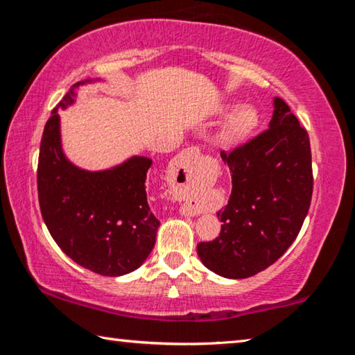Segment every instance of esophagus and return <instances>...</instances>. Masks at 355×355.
<instances>
[{"label": "esophagus", "mask_w": 355, "mask_h": 355, "mask_svg": "<svg viewBox=\"0 0 355 355\" xmlns=\"http://www.w3.org/2000/svg\"><path fill=\"white\" fill-rule=\"evenodd\" d=\"M199 158H200V150L197 147H191V148L183 150L180 155H177L171 163L172 175L178 177L180 182H182L186 188L196 186L197 183L196 169H197V163H199ZM182 214L194 216V214H199V209L192 205V203H186V205L182 207Z\"/></svg>", "instance_id": "34e87169"}]
</instances>
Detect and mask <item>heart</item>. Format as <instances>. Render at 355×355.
Wrapping results in <instances>:
<instances>
[{
	"mask_svg": "<svg viewBox=\"0 0 355 355\" xmlns=\"http://www.w3.org/2000/svg\"><path fill=\"white\" fill-rule=\"evenodd\" d=\"M258 125V112L254 106L243 105L236 107L227 119L224 135L227 139L238 141L250 135Z\"/></svg>",
	"mask_w": 355,
	"mask_h": 355,
	"instance_id": "heart-1",
	"label": "heart"
}]
</instances>
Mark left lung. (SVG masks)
I'll use <instances>...</instances> for the list:
<instances>
[{
  "label": "left lung",
  "instance_id": "1",
  "mask_svg": "<svg viewBox=\"0 0 355 355\" xmlns=\"http://www.w3.org/2000/svg\"><path fill=\"white\" fill-rule=\"evenodd\" d=\"M220 156L232 172V194L218 211L219 236L197 244V254L222 277H252L285 254L309 213L313 192L309 133L275 97L269 128Z\"/></svg>",
  "mask_w": 355,
  "mask_h": 355
}]
</instances>
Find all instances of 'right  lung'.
Segmentation results:
<instances>
[{"mask_svg":"<svg viewBox=\"0 0 355 355\" xmlns=\"http://www.w3.org/2000/svg\"><path fill=\"white\" fill-rule=\"evenodd\" d=\"M71 86L51 111L42 135L37 191L42 218L62 249L80 266L107 277L135 271L150 255L159 220L147 202V173L152 159L131 156L106 171H84L65 158L59 130V107L73 103Z\"/></svg>","mask_w":355,"mask_h":355,"instance_id":"obj_1","label":"right lung"}]
</instances>
